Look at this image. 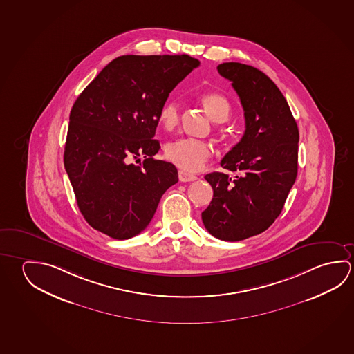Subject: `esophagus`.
Segmentation results:
<instances>
[{"label":"esophagus","mask_w":354,"mask_h":354,"mask_svg":"<svg viewBox=\"0 0 354 354\" xmlns=\"http://www.w3.org/2000/svg\"><path fill=\"white\" fill-rule=\"evenodd\" d=\"M179 180L180 181H183V183H187V181H194V180H196L197 178L195 175L189 174V173H186L184 170H179Z\"/></svg>","instance_id":"34e87169"}]
</instances>
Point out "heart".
I'll return each instance as SVG.
<instances>
[{
    "instance_id": "obj_1",
    "label": "heart",
    "mask_w": 354,
    "mask_h": 354,
    "mask_svg": "<svg viewBox=\"0 0 354 354\" xmlns=\"http://www.w3.org/2000/svg\"><path fill=\"white\" fill-rule=\"evenodd\" d=\"M200 102L207 111L209 117L216 123L226 122L232 112L230 100L222 93H206L200 96ZM181 120L180 104L174 100H169L162 104L158 113V123L164 131H173L179 126ZM165 157L186 171H197L203 168L212 154V148L207 142L180 138L165 145Z\"/></svg>"
}]
</instances>
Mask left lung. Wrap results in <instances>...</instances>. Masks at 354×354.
<instances>
[{"label":"left lung","mask_w":354,"mask_h":354,"mask_svg":"<svg viewBox=\"0 0 354 354\" xmlns=\"http://www.w3.org/2000/svg\"><path fill=\"white\" fill-rule=\"evenodd\" d=\"M217 70L239 96L245 131L221 160L237 175L205 176L214 197L201 217L214 237L237 242L264 232L284 207L297 175L299 129L284 95L263 71L241 63Z\"/></svg>","instance_id":"left-lung-1"}]
</instances>
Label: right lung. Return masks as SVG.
<instances>
[{
  "label": "right lung",
  "instance_id": "add662e5",
  "mask_svg": "<svg viewBox=\"0 0 354 354\" xmlns=\"http://www.w3.org/2000/svg\"><path fill=\"white\" fill-rule=\"evenodd\" d=\"M198 65L186 54L122 55L76 99L64 165L79 209L95 230L115 239L137 236L178 183L171 162L153 159L160 148L153 137L169 93ZM140 157L144 165L134 166Z\"/></svg>",
  "mask_w": 354,
  "mask_h": 354
}]
</instances>
